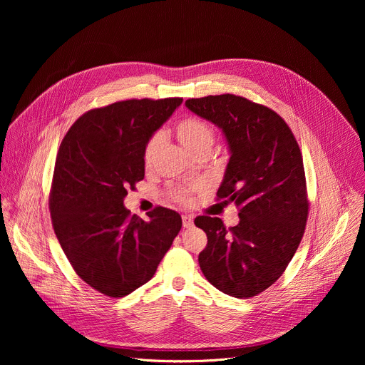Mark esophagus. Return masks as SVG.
<instances>
[{
	"mask_svg": "<svg viewBox=\"0 0 365 365\" xmlns=\"http://www.w3.org/2000/svg\"><path fill=\"white\" fill-rule=\"evenodd\" d=\"M182 222H183L185 228H190V227H193V217L192 215H183Z\"/></svg>",
	"mask_w": 365,
	"mask_h": 365,
	"instance_id": "1",
	"label": "esophagus"
}]
</instances>
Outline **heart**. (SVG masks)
<instances>
[{
    "label": "heart",
    "instance_id": "obj_1",
    "mask_svg": "<svg viewBox=\"0 0 365 365\" xmlns=\"http://www.w3.org/2000/svg\"><path fill=\"white\" fill-rule=\"evenodd\" d=\"M175 134L178 140L182 143V145L190 151L192 154H197L200 151L210 153L212 148V144L215 141V133L214 128L206 123L205 120L196 117V115H186L182 120H179L175 124ZM160 135L154 134L145 144L143 151V162L144 166H150L158 154V150L160 147ZM197 186H180L175 187L170 192V196L173 200L179 203H189L192 192H195Z\"/></svg>",
    "mask_w": 365,
    "mask_h": 365
}]
</instances>
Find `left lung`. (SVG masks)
Here are the masks:
<instances>
[{"instance_id":"left-lung-1","label":"left lung","mask_w":365,"mask_h":365,"mask_svg":"<svg viewBox=\"0 0 365 365\" xmlns=\"http://www.w3.org/2000/svg\"><path fill=\"white\" fill-rule=\"evenodd\" d=\"M185 106L220 127L231 158L217 200L234 203L240 222L200 215L195 225L207 244L199 266L225 294L248 299L286 270L306 227L309 200L299 144L273 110L232 93L190 98Z\"/></svg>"}]
</instances>
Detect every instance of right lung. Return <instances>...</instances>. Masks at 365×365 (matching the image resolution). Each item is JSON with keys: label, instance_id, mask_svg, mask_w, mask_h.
<instances>
[{"label": "right lung", "instance_id": "add662e5", "mask_svg": "<svg viewBox=\"0 0 365 365\" xmlns=\"http://www.w3.org/2000/svg\"><path fill=\"white\" fill-rule=\"evenodd\" d=\"M182 98L127 99L79 117L61 143L48 207L76 274L96 292L123 297L147 283L182 228L155 206L141 220L124 206L144 179L143 151Z\"/></svg>", "mask_w": 365, "mask_h": 365}]
</instances>
